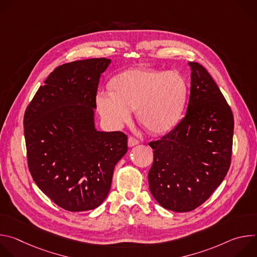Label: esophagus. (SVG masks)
<instances>
[{
    "mask_svg": "<svg viewBox=\"0 0 257 257\" xmlns=\"http://www.w3.org/2000/svg\"><path fill=\"white\" fill-rule=\"evenodd\" d=\"M138 143H139V141L136 138H134L132 136H129V138H128V146H129V148H132V146L137 145Z\"/></svg>",
    "mask_w": 257,
    "mask_h": 257,
    "instance_id": "obj_1",
    "label": "esophagus"
}]
</instances>
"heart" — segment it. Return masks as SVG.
<instances>
[{"instance_id":"1","label":"heart","mask_w":257,"mask_h":257,"mask_svg":"<svg viewBox=\"0 0 257 257\" xmlns=\"http://www.w3.org/2000/svg\"><path fill=\"white\" fill-rule=\"evenodd\" d=\"M111 91H99L96 104L101 118L119 128L136 109L140 125L153 134L172 130L181 119L187 98V82L178 72L131 69L111 81Z\"/></svg>"}]
</instances>
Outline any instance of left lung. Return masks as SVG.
I'll list each match as a JSON object with an SVG mask.
<instances>
[{
  "instance_id": "obj_1",
  "label": "left lung",
  "mask_w": 257,
  "mask_h": 257,
  "mask_svg": "<svg viewBox=\"0 0 257 257\" xmlns=\"http://www.w3.org/2000/svg\"><path fill=\"white\" fill-rule=\"evenodd\" d=\"M188 64L186 114L172 131L149 143L154 150L151 193L160 205L176 212L191 211L208 199L229 171L233 145L230 105L206 69Z\"/></svg>"
}]
</instances>
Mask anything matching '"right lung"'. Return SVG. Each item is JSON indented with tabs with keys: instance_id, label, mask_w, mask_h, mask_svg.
I'll return each mask as SVG.
<instances>
[{
	"instance_id": "add662e5",
	"label": "right lung",
	"mask_w": 257,
	"mask_h": 257,
	"mask_svg": "<svg viewBox=\"0 0 257 257\" xmlns=\"http://www.w3.org/2000/svg\"><path fill=\"white\" fill-rule=\"evenodd\" d=\"M109 64L99 58L57 67L24 114L29 172L39 188L69 211L102 203L115 166L128 150L124 133L94 126L98 82Z\"/></svg>"
}]
</instances>
